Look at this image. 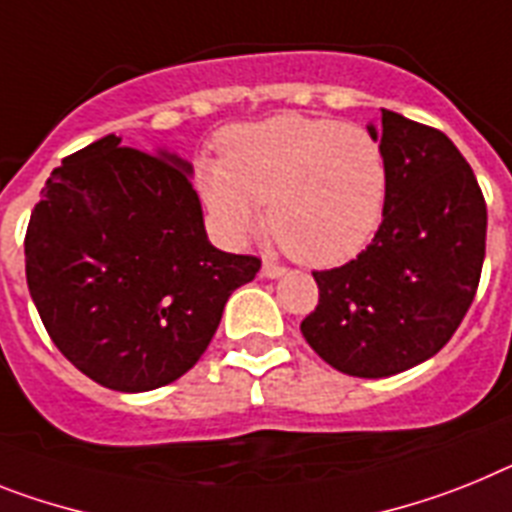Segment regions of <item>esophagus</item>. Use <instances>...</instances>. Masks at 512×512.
Here are the masks:
<instances>
[{"instance_id":"34e87169","label":"esophagus","mask_w":512,"mask_h":512,"mask_svg":"<svg viewBox=\"0 0 512 512\" xmlns=\"http://www.w3.org/2000/svg\"><path fill=\"white\" fill-rule=\"evenodd\" d=\"M260 276H263V278H278V276H283V265L270 263V260H265L263 270H260Z\"/></svg>"}]
</instances>
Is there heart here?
Instances as JSON below:
<instances>
[{"label":"heart","mask_w":512,"mask_h":512,"mask_svg":"<svg viewBox=\"0 0 512 512\" xmlns=\"http://www.w3.org/2000/svg\"><path fill=\"white\" fill-rule=\"evenodd\" d=\"M221 161L197 166V187L223 234L263 223L294 260L338 265L375 236L388 192L382 145L362 124L278 114L218 137Z\"/></svg>","instance_id":"1"}]
</instances>
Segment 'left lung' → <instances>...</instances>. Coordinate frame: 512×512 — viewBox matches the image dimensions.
<instances>
[{"instance_id": "1", "label": "left lung", "mask_w": 512, "mask_h": 512, "mask_svg": "<svg viewBox=\"0 0 512 512\" xmlns=\"http://www.w3.org/2000/svg\"><path fill=\"white\" fill-rule=\"evenodd\" d=\"M388 192L375 239L320 289L302 336L351 377H390L427 362L474 302L487 244V203L445 132L382 109Z\"/></svg>"}]
</instances>
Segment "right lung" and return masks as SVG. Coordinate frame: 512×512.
Listing matches in <instances>:
<instances>
[{
  "label": "right lung",
  "instance_id": "add662e5",
  "mask_svg": "<svg viewBox=\"0 0 512 512\" xmlns=\"http://www.w3.org/2000/svg\"><path fill=\"white\" fill-rule=\"evenodd\" d=\"M192 166L106 135L51 171L25 231V278L41 322L98 385L143 393L208 349L231 291L260 257L208 242Z\"/></svg>",
  "mask_w": 512,
  "mask_h": 512
}]
</instances>
